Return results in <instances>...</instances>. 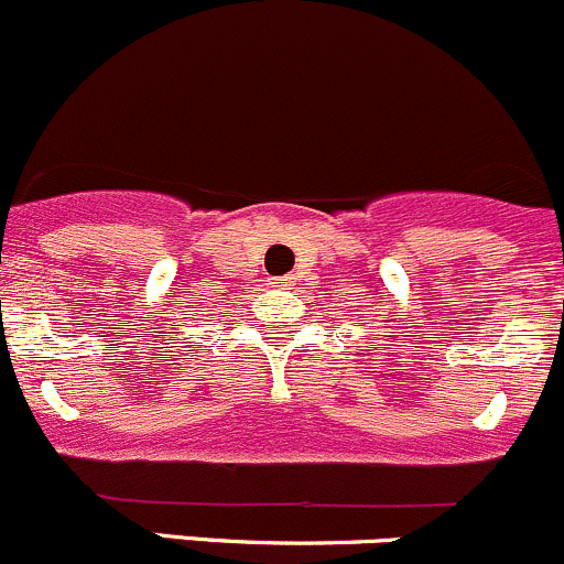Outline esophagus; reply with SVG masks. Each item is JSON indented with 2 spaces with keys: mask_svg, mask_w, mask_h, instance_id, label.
<instances>
[{
  "mask_svg": "<svg viewBox=\"0 0 564 564\" xmlns=\"http://www.w3.org/2000/svg\"><path fill=\"white\" fill-rule=\"evenodd\" d=\"M293 282H295L293 274H284V276H280V280H274L276 288H293Z\"/></svg>",
  "mask_w": 564,
  "mask_h": 564,
  "instance_id": "obj_1",
  "label": "esophagus"
}]
</instances>
